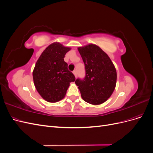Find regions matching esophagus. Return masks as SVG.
Here are the masks:
<instances>
[{"instance_id":"obj_1","label":"esophagus","mask_w":153,"mask_h":153,"mask_svg":"<svg viewBox=\"0 0 153 153\" xmlns=\"http://www.w3.org/2000/svg\"><path fill=\"white\" fill-rule=\"evenodd\" d=\"M73 74H74V75L75 76V77H76V76H77V71H76V70H74V71H73Z\"/></svg>"}]
</instances>
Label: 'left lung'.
<instances>
[{
  "label": "left lung",
  "instance_id": "8db88e82",
  "mask_svg": "<svg viewBox=\"0 0 153 153\" xmlns=\"http://www.w3.org/2000/svg\"><path fill=\"white\" fill-rule=\"evenodd\" d=\"M85 65L84 79L77 78L82 99L92 105H100L109 98L114 92L117 73L108 55L97 45L91 44L78 48Z\"/></svg>",
  "mask_w": 153,
  "mask_h": 153
}]
</instances>
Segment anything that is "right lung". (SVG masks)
<instances>
[{
    "mask_svg": "<svg viewBox=\"0 0 153 153\" xmlns=\"http://www.w3.org/2000/svg\"><path fill=\"white\" fill-rule=\"evenodd\" d=\"M70 48L59 43L49 45L41 53L34 69L33 80L39 94L46 101L55 103L64 98L75 76L64 61Z\"/></svg>",
    "mask_w": 153,
    "mask_h": 153,
    "instance_id": "add662e5",
    "label": "right lung"
}]
</instances>
